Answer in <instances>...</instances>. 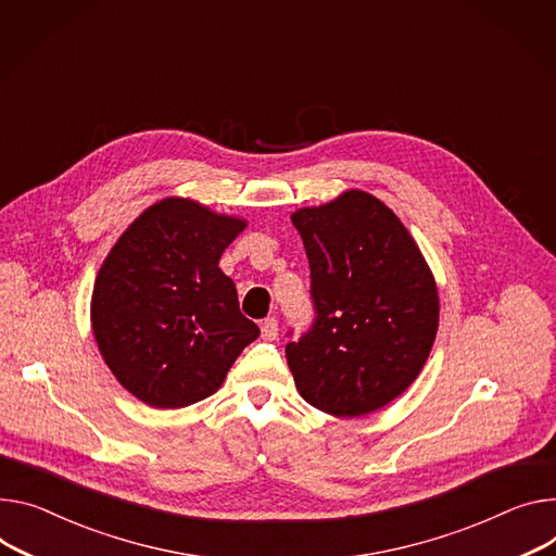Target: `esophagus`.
Returning a JSON list of instances; mask_svg holds the SVG:
<instances>
[{"label": "esophagus", "instance_id": "1", "mask_svg": "<svg viewBox=\"0 0 556 556\" xmlns=\"http://www.w3.org/2000/svg\"><path fill=\"white\" fill-rule=\"evenodd\" d=\"M261 331H263L265 340H276L278 338V320L276 318H265L263 325H261Z\"/></svg>", "mask_w": 556, "mask_h": 556}]
</instances>
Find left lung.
I'll return each instance as SVG.
<instances>
[{"label":"left lung","mask_w":556,"mask_h":556,"mask_svg":"<svg viewBox=\"0 0 556 556\" xmlns=\"http://www.w3.org/2000/svg\"><path fill=\"white\" fill-rule=\"evenodd\" d=\"M303 238L314 325L287 343L301 396L354 418L401 396L420 374L439 329V291L396 213L350 189L291 216Z\"/></svg>","instance_id":"8db88e82"}]
</instances>
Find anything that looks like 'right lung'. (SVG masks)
Masks as SVG:
<instances>
[{
    "label": "right lung",
    "mask_w": 556,
    "mask_h": 556,
    "mask_svg": "<svg viewBox=\"0 0 556 556\" xmlns=\"http://www.w3.org/2000/svg\"><path fill=\"white\" fill-rule=\"evenodd\" d=\"M244 227L195 200L164 198L109 251L91 298L93 336L119 386L142 403L178 409L216 394L261 336L218 267Z\"/></svg>",
    "instance_id": "right-lung-1"
}]
</instances>
